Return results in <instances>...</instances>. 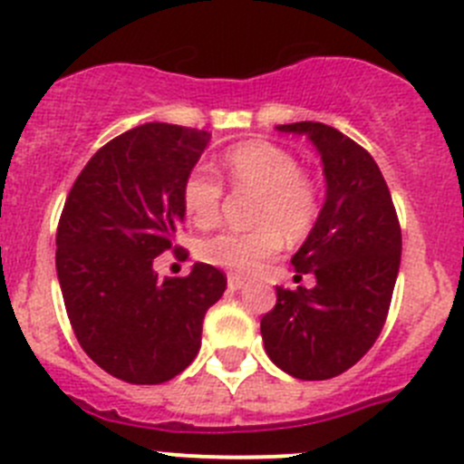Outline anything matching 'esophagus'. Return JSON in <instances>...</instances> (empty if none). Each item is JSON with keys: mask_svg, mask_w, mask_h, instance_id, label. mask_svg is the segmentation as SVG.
Listing matches in <instances>:
<instances>
[{"mask_svg": "<svg viewBox=\"0 0 464 464\" xmlns=\"http://www.w3.org/2000/svg\"><path fill=\"white\" fill-rule=\"evenodd\" d=\"M228 289L231 291H237L245 286V277H240V275H228Z\"/></svg>", "mask_w": 464, "mask_h": 464, "instance_id": "1", "label": "esophagus"}]
</instances>
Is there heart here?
Segmentation results:
<instances>
[{"mask_svg":"<svg viewBox=\"0 0 464 464\" xmlns=\"http://www.w3.org/2000/svg\"><path fill=\"white\" fill-rule=\"evenodd\" d=\"M224 180L233 194L254 196L252 231H224L198 245V258L236 275H249L279 252L282 236L300 242L310 236L321 215V191L298 157L270 140H245L222 157ZM224 185L215 173L194 169L182 182V208L194 227L210 228L224 208Z\"/></svg>","mask_w":464,"mask_h":464,"instance_id":"heart-1","label":"heart"}]
</instances>
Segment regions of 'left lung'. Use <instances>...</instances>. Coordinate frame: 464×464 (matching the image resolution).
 Segmentation results:
<instances>
[{"instance_id":"1","label":"left lung","mask_w":464,"mask_h":464,"mask_svg":"<svg viewBox=\"0 0 464 464\" xmlns=\"http://www.w3.org/2000/svg\"><path fill=\"white\" fill-rule=\"evenodd\" d=\"M307 133L321 152L325 203L319 222L291 258L295 279L312 273V289L277 286V303L261 319L266 353L304 382L333 379L356 365L377 342L402 254V231L372 154L321 122L279 124Z\"/></svg>"}]
</instances>
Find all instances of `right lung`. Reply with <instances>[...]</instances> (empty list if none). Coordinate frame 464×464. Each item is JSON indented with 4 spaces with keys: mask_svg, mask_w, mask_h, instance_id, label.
Wrapping results in <instances>:
<instances>
[{
    "mask_svg": "<svg viewBox=\"0 0 464 464\" xmlns=\"http://www.w3.org/2000/svg\"><path fill=\"white\" fill-rule=\"evenodd\" d=\"M210 133L148 122L94 152L66 196L55 266L71 328L82 352L127 383H164L201 349L203 316L227 275L196 263L185 277L154 273L178 249L182 182Z\"/></svg>",
    "mask_w": 464,
    "mask_h": 464,
    "instance_id": "right-lung-1",
    "label": "right lung"
}]
</instances>
